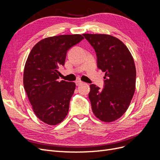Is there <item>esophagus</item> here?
I'll list each match as a JSON object with an SVG mask.
<instances>
[{
	"label": "esophagus",
	"instance_id": "obj_1",
	"mask_svg": "<svg viewBox=\"0 0 160 160\" xmlns=\"http://www.w3.org/2000/svg\"><path fill=\"white\" fill-rule=\"evenodd\" d=\"M82 83H83V82L81 81H79V80H78V81H75V84H76V85H77V86H79V85H81Z\"/></svg>",
	"mask_w": 160,
	"mask_h": 160
}]
</instances>
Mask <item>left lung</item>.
Masks as SVG:
<instances>
[{
  "label": "left lung",
  "mask_w": 160,
  "mask_h": 160,
  "mask_svg": "<svg viewBox=\"0 0 160 160\" xmlns=\"http://www.w3.org/2000/svg\"><path fill=\"white\" fill-rule=\"evenodd\" d=\"M83 35L96 52L98 67L105 72L102 89L90 85L92 111L102 122H113L126 111L135 93L136 69L133 57L123 42L113 36Z\"/></svg>",
  "instance_id": "obj_1"
}]
</instances>
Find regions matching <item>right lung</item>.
<instances>
[{"mask_svg": "<svg viewBox=\"0 0 160 160\" xmlns=\"http://www.w3.org/2000/svg\"><path fill=\"white\" fill-rule=\"evenodd\" d=\"M81 35L45 38L33 47L23 74L24 88L37 117L49 125L61 123L68 113L75 83L58 81L67 51L83 39Z\"/></svg>", "mask_w": 160, "mask_h": 160, "instance_id": "right-lung-1", "label": "right lung"}]
</instances>
